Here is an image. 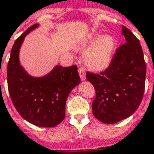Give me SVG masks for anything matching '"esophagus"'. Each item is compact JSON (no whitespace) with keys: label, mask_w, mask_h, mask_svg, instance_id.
Returning <instances> with one entry per match:
<instances>
[{"label":"esophagus","mask_w":154,"mask_h":154,"mask_svg":"<svg viewBox=\"0 0 154 154\" xmlns=\"http://www.w3.org/2000/svg\"><path fill=\"white\" fill-rule=\"evenodd\" d=\"M78 73H79V76L82 81H84L86 79V73H85V70L82 68V67H79L78 69Z\"/></svg>","instance_id":"1"}]
</instances>
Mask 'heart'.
Masks as SVG:
<instances>
[{
  "label": "heart",
  "instance_id": "heart-1",
  "mask_svg": "<svg viewBox=\"0 0 154 154\" xmlns=\"http://www.w3.org/2000/svg\"><path fill=\"white\" fill-rule=\"evenodd\" d=\"M94 44L85 54V60L88 66L94 70L100 71L108 66L115 48V41L110 35H91L83 42L82 46Z\"/></svg>",
  "mask_w": 154,
  "mask_h": 154
}]
</instances>
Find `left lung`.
Wrapping results in <instances>:
<instances>
[{
  "label": "left lung",
  "instance_id": "left-lung-1",
  "mask_svg": "<svg viewBox=\"0 0 154 154\" xmlns=\"http://www.w3.org/2000/svg\"><path fill=\"white\" fill-rule=\"evenodd\" d=\"M125 44L117 49L112 62L100 74L86 73L95 89L94 116L105 124L129 118L139 107L145 89L146 63L139 40L123 25Z\"/></svg>",
  "mask_w": 154,
  "mask_h": 154
}]
</instances>
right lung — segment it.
<instances>
[{"instance_id":"right-lung-1","label":"right lung","mask_w":154,"mask_h":154,"mask_svg":"<svg viewBox=\"0 0 154 154\" xmlns=\"http://www.w3.org/2000/svg\"><path fill=\"white\" fill-rule=\"evenodd\" d=\"M35 24L15 41L8 65V86L11 100L21 117L38 127H54L65 119L69 94L81 80L77 66H56L41 77L28 74L19 62L24 37L37 28Z\"/></svg>"}]
</instances>
